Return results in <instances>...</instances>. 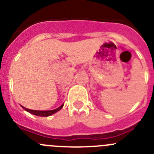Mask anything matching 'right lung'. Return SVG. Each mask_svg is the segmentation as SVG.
Instances as JSON below:
<instances>
[{"instance_id":"1","label":"right lung","mask_w":154,"mask_h":154,"mask_svg":"<svg viewBox=\"0 0 154 154\" xmlns=\"http://www.w3.org/2000/svg\"><path fill=\"white\" fill-rule=\"evenodd\" d=\"M64 104V103H63ZM63 104L61 105L60 107H58V108L55 109H53V110H48V111H40V110H32V109H27L26 108V107H23V109H24L26 110V111H27L28 112L31 113V114H33L35 115V116H42V117H47V116H51V115L54 114L55 112H58L59 110L61 109L62 108H63Z\"/></svg>"}]
</instances>
